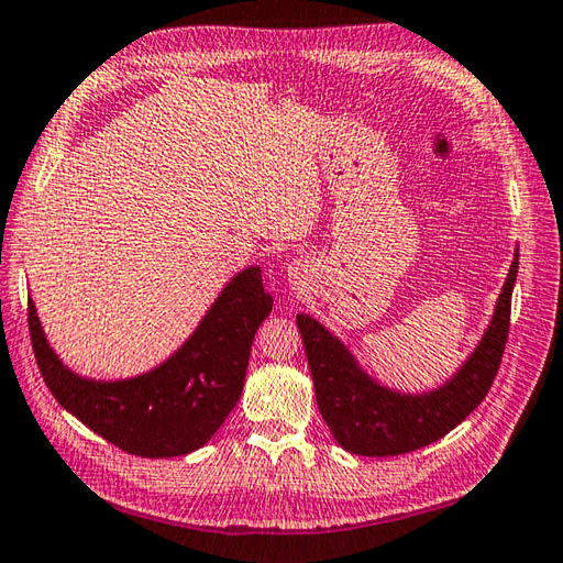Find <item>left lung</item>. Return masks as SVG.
Masks as SVG:
<instances>
[{"label":"left lung","mask_w":563,"mask_h":563,"mask_svg":"<svg viewBox=\"0 0 563 563\" xmlns=\"http://www.w3.org/2000/svg\"><path fill=\"white\" fill-rule=\"evenodd\" d=\"M518 278V249L482 341L450 379L430 391H401L363 369L336 333L309 314H297L319 411L343 450L363 457L413 452L448 435L494 385L508 341L510 297Z\"/></svg>","instance_id":"8db88e82"}]
</instances>
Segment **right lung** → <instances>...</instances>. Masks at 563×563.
<instances>
[{
	"label": "right lung",
	"instance_id": "1",
	"mask_svg": "<svg viewBox=\"0 0 563 563\" xmlns=\"http://www.w3.org/2000/svg\"><path fill=\"white\" fill-rule=\"evenodd\" d=\"M261 268L239 271L196 331L157 367L123 379L84 377L63 363L29 300L33 353L63 409L111 445L140 457H181L206 445L244 389L251 343L271 314Z\"/></svg>",
	"mask_w": 563,
	"mask_h": 563
}]
</instances>
